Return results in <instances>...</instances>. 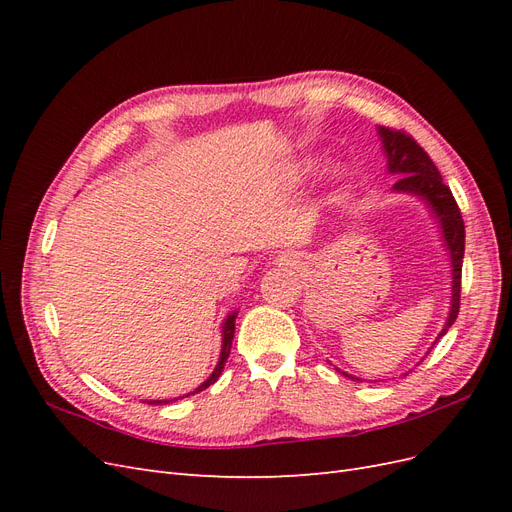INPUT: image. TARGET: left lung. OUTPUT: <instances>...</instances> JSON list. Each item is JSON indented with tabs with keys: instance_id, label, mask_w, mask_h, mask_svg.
I'll list each match as a JSON object with an SVG mask.
<instances>
[{
	"instance_id": "obj_1",
	"label": "left lung",
	"mask_w": 512,
	"mask_h": 512,
	"mask_svg": "<svg viewBox=\"0 0 512 512\" xmlns=\"http://www.w3.org/2000/svg\"><path fill=\"white\" fill-rule=\"evenodd\" d=\"M382 138V147L386 153V166L389 173L404 175L393 185L395 192H408L418 198H423L431 207L433 215L442 228V237L446 243V250L451 254V267H453V297H451V312H448L444 329L440 331L438 339L446 335V331L453 327L459 314V301H461V267H463V250H466V226H463L461 211L455 203L453 192L442 181L440 170L431 162L427 151L418 145L414 138L401 130L391 128H378ZM436 339V342H438ZM344 374V371H342ZM352 378L350 374H344ZM356 380V378H352Z\"/></svg>"
}]
</instances>
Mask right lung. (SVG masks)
<instances>
[{
  "instance_id": "1",
  "label": "right lung",
  "mask_w": 512,
  "mask_h": 512,
  "mask_svg": "<svg viewBox=\"0 0 512 512\" xmlns=\"http://www.w3.org/2000/svg\"><path fill=\"white\" fill-rule=\"evenodd\" d=\"M237 314L239 312H232V314H228L226 316V320H224V324H222V352H220V361H218V365H215V369H213V374L198 386L196 391H192L190 395H194V393H198V391H203V389H207V386H211L215 380L220 378V374H222V369H224V365H226V359H228V354H230V346H232V337H235V320H237ZM149 404H168V399H158V401H149Z\"/></svg>"
}]
</instances>
